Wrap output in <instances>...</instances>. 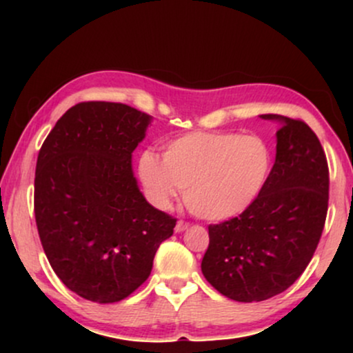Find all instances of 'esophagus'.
<instances>
[{
    "mask_svg": "<svg viewBox=\"0 0 353 353\" xmlns=\"http://www.w3.org/2000/svg\"><path fill=\"white\" fill-rule=\"evenodd\" d=\"M189 229V222H184V221H177L176 224V232H182V230Z\"/></svg>",
    "mask_w": 353,
    "mask_h": 353,
    "instance_id": "34e87169",
    "label": "esophagus"
}]
</instances>
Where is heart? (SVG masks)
<instances>
[{
  "instance_id": "1",
  "label": "heart",
  "mask_w": 353,
  "mask_h": 353,
  "mask_svg": "<svg viewBox=\"0 0 353 353\" xmlns=\"http://www.w3.org/2000/svg\"><path fill=\"white\" fill-rule=\"evenodd\" d=\"M272 152L264 137L236 131H190L163 144V161L151 151L139 156V177L161 208L179 189L194 216L225 221L242 214L264 190Z\"/></svg>"
}]
</instances>
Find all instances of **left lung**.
<instances>
[{
    "instance_id": "1",
    "label": "left lung",
    "mask_w": 353,
    "mask_h": 353,
    "mask_svg": "<svg viewBox=\"0 0 353 353\" xmlns=\"http://www.w3.org/2000/svg\"><path fill=\"white\" fill-rule=\"evenodd\" d=\"M279 119L277 154L261 196L239 216L209 225L202 274L237 302H262L289 289L314 257L329 209V164L302 119Z\"/></svg>"
}]
</instances>
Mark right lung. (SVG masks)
I'll return each mask as SVG.
<instances>
[{"instance_id":"right-lung-1","label":"right lung","mask_w":353,"mask_h":353,"mask_svg":"<svg viewBox=\"0 0 353 353\" xmlns=\"http://www.w3.org/2000/svg\"><path fill=\"white\" fill-rule=\"evenodd\" d=\"M151 116L123 103L68 109L39 149L34 217L61 282L86 301L119 302L145 282L177 219L152 208L132 176L131 154Z\"/></svg>"}]
</instances>
